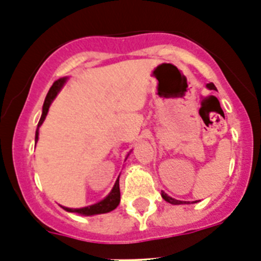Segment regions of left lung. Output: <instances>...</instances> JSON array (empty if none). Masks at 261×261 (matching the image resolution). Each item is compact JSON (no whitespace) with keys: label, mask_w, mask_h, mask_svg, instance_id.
<instances>
[{"label":"left lung","mask_w":261,"mask_h":261,"mask_svg":"<svg viewBox=\"0 0 261 261\" xmlns=\"http://www.w3.org/2000/svg\"><path fill=\"white\" fill-rule=\"evenodd\" d=\"M207 87H208L210 90H216V87L214 83H208V85H207ZM162 198H163L166 201H168V203H171V204H185V203H183L181 200H176V199L171 198V196H168V195L164 194V192H162Z\"/></svg>","instance_id":"8db88e82"}]
</instances>
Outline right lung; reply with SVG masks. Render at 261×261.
Masks as SVG:
<instances>
[{"label":"right lung","instance_id":"right-lung-1","mask_svg":"<svg viewBox=\"0 0 261 261\" xmlns=\"http://www.w3.org/2000/svg\"><path fill=\"white\" fill-rule=\"evenodd\" d=\"M66 81H67L66 76H65V78L57 80L56 82L53 83V86L50 87L49 93H47V95H46L45 102H43V107H42V115H41V119H39L38 127H37V131H36V143L37 141H38L39 126L43 123V120H45L46 115H47V111H49L50 105H51V102L54 100V98L57 97V94L61 91L63 85L66 83ZM119 201H120V191H119V178H118L110 194L107 195L103 200L98 201L97 204L89 205V207H83V208H67V207H63V210H66L67 212H76V214L85 215V216L98 215V214H106V212H110L113 211V210H115L118 207V204H119Z\"/></svg>","mask_w":261,"mask_h":261}]
</instances>
